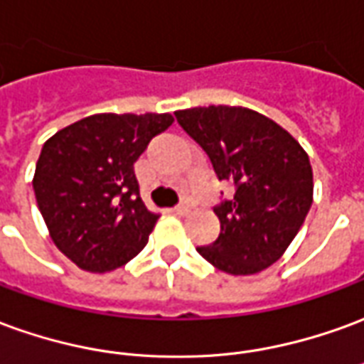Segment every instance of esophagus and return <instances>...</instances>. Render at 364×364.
Wrapping results in <instances>:
<instances>
[{
  "mask_svg": "<svg viewBox=\"0 0 364 364\" xmlns=\"http://www.w3.org/2000/svg\"><path fill=\"white\" fill-rule=\"evenodd\" d=\"M175 213H177V215H187V213H189L191 210V207L189 205H187V203H181V205H177V207L173 208Z\"/></svg>",
  "mask_w": 364,
  "mask_h": 364,
  "instance_id": "1",
  "label": "esophagus"
}]
</instances>
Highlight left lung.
<instances>
[{"label": "left lung", "mask_w": 364, "mask_h": 364, "mask_svg": "<svg viewBox=\"0 0 364 364\" xmlns=\"http://www.w3.org/2000/svg\"><path fill=\"white\" fill-rule=\"evenodd\" d=\"M175 118L215 167L235 183V197L215 207L220 235L197 252L232 276H250L282 258L314 203L306 149L264 114L242 106H199Z\"/></svg>", "instance_id": "8db88e82"}]
</instances>
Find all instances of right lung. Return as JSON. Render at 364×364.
Returning <instances> with one entry per match:
<instances>
[{
  "instance_id": "obj_1",
  "label": "right lung",
  "mask_w": 364,
  "mask_h": 364,
  "mask_svg": "<svg viewBox=\"0 0 364 364\" xmlns=\"http://www.w3.org/2000/svg\"><path fill=\"white\" fill-rule=\"evenodd\" d=\"M171 114H94L45 141L33 189L53 242L78 268L104 274L138 256L157 213L139 197L134 164Z\"/></svg>"
}]
</instances>
